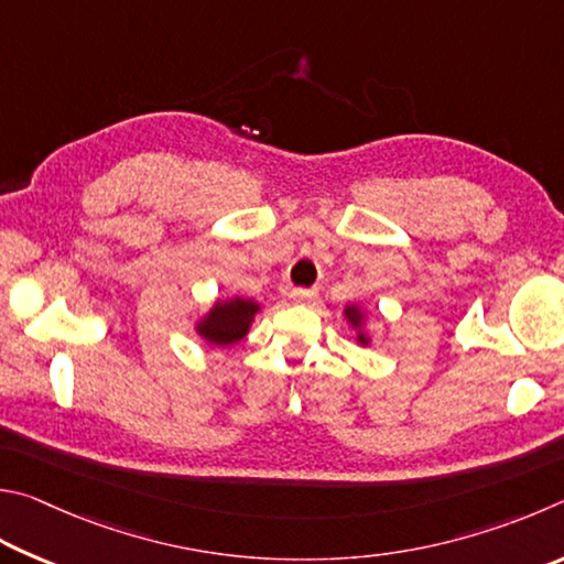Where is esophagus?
I'll list each match as a JSON object with an SVG mask.
<instances>
[{
    "label": "esophagus",
    "instance_id": "obj_1",
    "mask_svg": "<svg viewBox=\"0 0 564 564\" xmlns=\"http://www.w3.org/2000/svg\"><path fill=\"white\" fill-rule=\"evenodd\" d=\"M290 297L294 302H300V304H307V302H312L314 297H317V290H314V288H297V290L290 292Z\"/></svg>",
    "mask_w": 564,
    "mask_h": 564
}]
</instances>
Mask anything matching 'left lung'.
Returning <instances> with one entry per match:
<instances>
[{
  "label": "left lung",
  "instance_id": "obj_1",
  "mask_svg": "<svg viewBox=\"0 0 564 564\" xmlns=\"http://www.w3.org/2000/svg\"><path fill=\"white\" fill-rule=\"evenodd\" d=\"M347 319L351 322V324H359L361 322V314H359V310L357 307H347ZM361 341H364V337H359Z\"/></svg>",
  "mask_w": 564,
  "mask_h": 564
}]
</instances>
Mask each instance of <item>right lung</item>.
I'll return each mask as SVG.
<instances>
[{
    "label": "right lung",
    "instance_id": "right-lung-1",
    "mask_svg": "<svg viewBox=\"0 0 564 564\" xmlns=\"http://www.w3.org/2000/svg\"><path fill=\"white\" fill-rule=\"evenodd\" d=\"M254 314L257 304L250 300L220 302L215 304V310L207 314L197 332H200L207 341L217 344V347H227V344L245 337Z\"/></svg>",
    "mask_w": 564,
    "mask_h": 564
}]
</instances>
